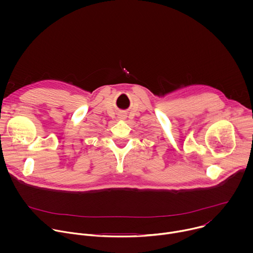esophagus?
Listing matches in <instances>:
<instances>
[{
	"label": "esophagus",
	"instance_id": "obj_1",
	"mask_svg": "<svg viewBox=\"0 0 253 253\" xmlns=\"http://www.w3.org/2000/svg\"><path fill=\"white\" fill-rule=\"evenodd\" d=\"M120 119H125V117H124V115H120V117H119Z\"/></svg>",
	"mask_w": 253,
	"mask_h": 253
}]
</instances>
